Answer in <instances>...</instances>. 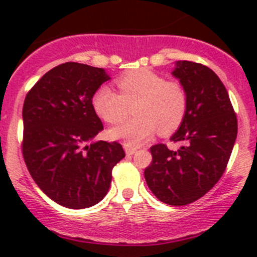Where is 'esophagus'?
<instances>
[{"instance_id": "34e87169", "label": "esophagus", "mask_w": 257, "mask_h": 257, "mask_svg": "<svg viewBox=\"0 0 257 257\" xmlns=\"http://www.w3.org/2000/svg\"><path fill=\"white\" fill-rule=\"evenodd\" d=\"M124 149H125V154L126 155H133L134 153L137 152V148L136 147H132V145L124 143Z\"/></svg>"}]
</instances>
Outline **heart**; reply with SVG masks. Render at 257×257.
I'll return each mask as SVG.
<instances>
[{
  "instance_id": "heart-1",
  "label": "heart",
  "mask_w": 257,
  "mask_h": 257,
  "mask_svg": "<svg viewBox=\"0 0 257 257\" xmlns=\"http://www.w3.org/2000/svg\"><path fill=\"white\" fill-rule=\"evenodd\" d=\"M120 94L102 85L93 94L95 113L109 124H119L134 107V116L110 129L113 139H123L129 145H139L159 129L168 136L175 132L188 112V93L175 80H165L147 68L124 74L116 80Z\"/></svg>"
}]
</instances>
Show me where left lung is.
Instances as JSON below:
<instances>
[{"label": "left lung", "instance_id": "8db88e82", "mask_svg": "<svg viewBox=\"0 0 257 257\" xmlns=\"http://www.w3.org/2000/svg\"><path fill=\"white\" fill-rule=\"evenodd\" d=\"M173 76L188 93L185 119L172 137L181 147L153 145L144 177L160 201L183 206L205 195L222 177L236 141L237 119L226 88L209 67L179 61Z\"/></svg>", "mask_w": 257, "mask_h": 257}]
</instances>
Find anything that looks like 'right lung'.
<instances>
[{"label":"right lung","instance_id":"obj_1","mask_svg":"<svg viewBox=\"0 0 257 257\" xmlns=\"http://www.w3.org/2000/svg\"><path fill=\"white\" fill-rule=\"evenodd\" d=\"M109 79L103 68L67 62L26 95L23 159L41 190L66 208L99 203L109 190L114 165L125 157L116 142H93L103 131L93 94Z\"/></svg>","mask_w":257,"mask_h":257}]
</instances>
